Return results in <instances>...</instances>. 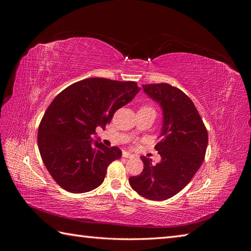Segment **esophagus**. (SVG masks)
I'll list each match as a JSON object with an SVG mask.
<instances>
[{
  "label": "esophagus",
  "instance_id": "esophagus-1",
  "mask_svg": "<svg viewBox=\"0 0 251 251\" xmlns=\"http://www.w3.org/2000/svg\"><path fill=\"white\" fill-rule=\"evenodd\" d=\"M123 157H124V158H133L134 155L131 154V153H128V151H124V153H123Z\"/></svg>",
  "mask_w": 251,
  "mask_h": 251
}]
</instances>
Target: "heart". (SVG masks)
Returning a JSON list of instances; mask_svg holds the SVG:
<instances>
[{"label": "heart", "instance_id": "heart-1", "mask_svg": "<svg viewBox=\"0 0 251 251\" xmlns=\"http://www.w3.org/2000/svg\"><path fill=\"white\" fill-rule=\"evenodd\" d=\"M141 109H146V110H151V111H154V109L151 107H149V105H146V107H142Z\"/></svg>", "mask_w": 251, "mask_h": 251}]
</instances>
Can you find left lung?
<instances>
[{"instance_id": "1", "label": "left lung", "mask_w": 251, "mask_h": 251, "mask_svg": "<svg viewBox=\"0 0 251 251\" xmlns=\"http://www.w3.org/2000/svg\"><path fill=\"white\" fill-rule=\"evenodd\" d=\"M144 92L160 105L163 125L155 149L161 161L153 164L141 156L143 171L128 182L135 192L149 200L162 201L182 191L203 163L208 143L207 130L194 102L169 83L143 85Z\"/></svg>"}]
</instances>
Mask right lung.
<instances>
[{
	"instance_id": "1",
	"label": "right lung",
	"mask_w": 251,
	"mask_h": 251,
	"mask_svg": "<svg viewBox=\"0 0 251 251\" xmlns=\"http://www.w3.org/2000/svg\"><path fill=\"white\" fill-rule=\"evenodd\" d=\"M135 81L87 78L60 92L45 112L37 144L46 169L65 191L81 194L100 186L109 164L121 157L117 147L92 142L118 109L139 92Z\"/></svg>"
}]
</instances>
